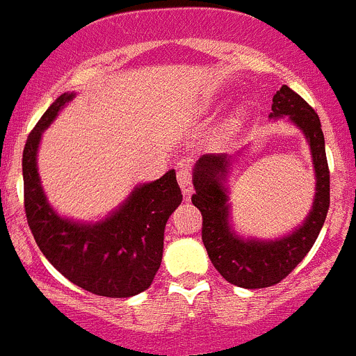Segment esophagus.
Returning a JSON list of instances; mask_svg holds the SVG:
<instances>
[{
  "instance_id": "esophagus-1",
  "label": "esophagus",
  "mask_w": 356,
  "mask_h": 356,
  "mask_svg": "<svg viewBox=\"0 0 356 356\" xmlns=\"http://www.w3.org/2000/svg\"><path fill=\"white\" fill-rule=\"evenodd\" d=\"M178 184H180L184 195L188 200L192 191H194V187H192V172L187 165H181V168L178 169Z\"/></svg>"
}]
</instances>
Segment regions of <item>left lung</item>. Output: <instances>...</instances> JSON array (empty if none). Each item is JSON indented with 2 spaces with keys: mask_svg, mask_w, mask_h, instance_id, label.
Returning a JSON list of instances; mask_svg holds the SVG:
<instances>
[{
  "mask_svg": "<svg viewBox=\"0 0 356 356\" xmlns=\"http://www.w3.org/2000/svg\"><path fill=\"white\" fill-rule=\"evenodd\" d=\"M288 116L305 134L314 164L316 194L311 211L296 229L275 240L242 238L234 233L226 180L231 159L208 153L194 165L195 194L192 204L203 215V243L217 272L238 288L259 289L279 284L307 256L321 231L330 207V171L325 138L316 111L298 93L284 86L273 95L270 118Z\"/></svg>",
  "mask_w": 356,
  "mask_h": 356,
  "instance_id": "1",
  "label": "left lung"
}]
</instances>
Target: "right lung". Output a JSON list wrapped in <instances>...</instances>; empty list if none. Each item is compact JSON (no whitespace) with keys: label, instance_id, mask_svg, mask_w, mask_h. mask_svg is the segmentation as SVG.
<instances>
[{"label":"right lung","instance_id":"obj_1","mask_svg":"<svg viewBox=\"0 0 356 356\" xmlns=\"http://www.w3.org/2000/svg\"><path fill=\"white\" fill-rule=\"evenodd\" d=\"M74 97H58L28 136L22 153L26 218L42 254L61 275L93 295L129 298L148 289L161 268L165 222L184 195L171 169L134 187L123 204L99 222L60 217L42 188L37 153L42 132Z\"/></svg>","mask_w":356,"mask_h":356}]
</instances>
